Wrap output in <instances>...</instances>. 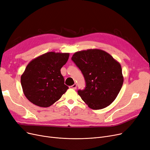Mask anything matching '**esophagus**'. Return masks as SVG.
<instances>
[{
	"instance_id": "1",
	"label": "esophagus",
	"mask_w": 150,
	"mask_h": 150,
	"mask_svg": "<svg viewBox=\"0 0 150 150\" xmlns=\"http://www.w3.org/2000/svg\"><path fill=\"white\" fill-rule=\"evenodd\" d=\"M70 88H71V89H76V84H73L72 86H70Z\"/></svg>"
}]
</instances>
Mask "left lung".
Returning <instances> with one entry per match:
<instances>
[{"label": "left lung", "mask_w": 150, "mask_h": 150, "mask_svg": "<svg viewBox=\"0 0 150 150\" xmlns=\"http://www.w3.org/2000/svg\"><path fill=\"white\" fill-rule=\"evenodd\" d=\"M84 77L86 87L78 94L88 106L100 110L110 105L122 88L124 78L121 64L106 51L89 49L71 57Z\"/></svg>", "instance_id": "obj_1"}]
</instances>
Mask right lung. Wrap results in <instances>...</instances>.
Masks as SVG:
<instances>
[{
	"instance_id": "add662e5",
	"label": "right lung",
	"mask_w": 150,
	"mask_h": 150,
	"mask_svg": "<svg viewBox=\"0 0 150 150\" xmlns=\"http://www.w3.org/2000/svg\"><path fill=\"white\" fill-rule=\"evenodd\" d=\"M69 53L48 52L32 59L21 76L24 94L34 105L48 107L59 100L69 87L64 84L61 69Z\"/></svg>"
}]
</instances>
